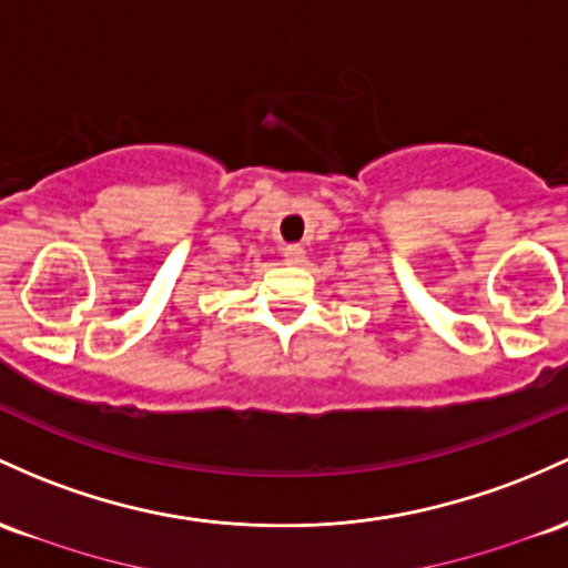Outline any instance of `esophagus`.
I'll use <instances>...</instances> for the list:
<instances>
[{
  "label": "esophagus",
  "mask_w": 568,
  "mask_h": 568,
  "mask_svg": "<svg viewBox=\"0 0 568 568\" xmlns=\"http://www.w3.org/2000/svg\"><path fill=\"white\" fill-rule=\"evenodd\" d=\"M304 255H307V253H304L302 245H285V247H283L285 264H302Z\"/></svg>",
  "instance_id": "obj_1"
}]
</instances>
